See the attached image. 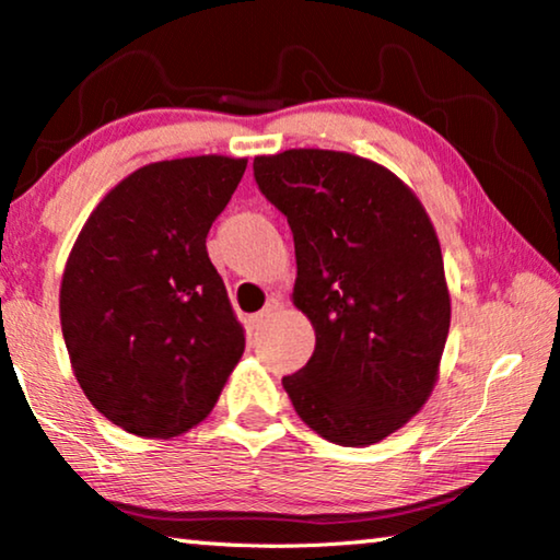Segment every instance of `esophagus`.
Wrapping results in <instances>:
<instances>
[{
	"instance_id": "esophagus-1",
	"label": "esophagus",
	"mask_w": 560,
	"mask_h": 560,
	"mask_svg": "<svg viewBox=\"0 0 560 560\" xmlns=\"http://www.w3.org/2000/svg\"><path fill=\"white\" fill-rule=\"evenodd\" d=\"M279 306H281V301L271 296V299L267 301V306H264L257 316H252V326H254V328H261L273 314H277Z\"/></svg>"
}]
</instances>
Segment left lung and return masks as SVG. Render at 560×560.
<instances>
[{
    "instance_id": "obj_1",
    "label": "left lung",
    "mask_w": 560,
    "mask_h": 560,
    "mask_svg": "<svg viewBox=\"0 0 560 560\" xmlns=\"http://www.w3.org/2000/svg\"><path fill=\"white\" fill-rule=\"evenodd\" d=\"M261 195L296 249L293 306L314 355L283 377L293 410L343 447L385 440L422 410L450 334L438 232L390 170L338 150L254 158Z\"/></svg>"
}]
</instances>
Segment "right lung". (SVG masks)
Wrapping results in <instances>:
<instances>
[{"mask_svg":"<svg viewBox=\"0 0 560 560\" xmlns=\"http://www.w3.org/2000/svg\"><path fill=\"white\" fill-rule=\"evenodd\" d=\"M244 158L163 160L103 197L61 279V330L91 405L138 438L200 424L244 353L207 232Z\"/></svg>","mask_w":560,"mask_h":560,"instance_id":"right-lung-1","label":"right lung"}]
</instances>
